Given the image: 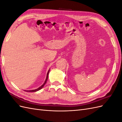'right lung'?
I'll return each mask as SVG.
<instances>
[{"mask_svg": "<svg viewBox=\"0 0 122 122\" xmlns=\"http://www.w3.org/2000/svg\"><path fill=\"white\" fill-rule=\"evenodd\" d=\"M49 71H50V70H49L48 72V73H47V77H46V80H45V82L44 83V84L42 85V86H41L40 87H39L38 88H37V89L34 90H30V91H26V92H36V91H39V90H40L41 89V88H42L44 86H45V83H46V82H47V79H48V74H49Z\"/></svg>", "mask_w": 122, "mask_h": 122, "instance_id": "right-lung-1", "label": "right lung"}]
</instances>
